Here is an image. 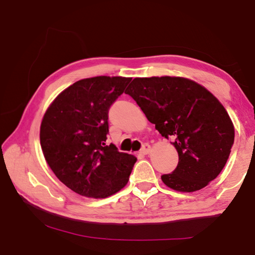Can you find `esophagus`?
Listing matches in <instances>:
<instances>
[{
  "instance_id": "obj_1",
  "label": "esophagus",
  "mask_w": 255,
  "mask_h": 255,
  "mask_svg": "<svg viewBox=\"0 0 255 255\" xmlns=\"http://www.w3.org/2000/svg\"><path fill=\"white\" fill-rule=\"evenodd\" d=\"M150 150H151V145H150L149 143H144V144L142 145L141 150H140V153H142V154H148V153L150 152Z\"/></svg>"
}]
</instances>
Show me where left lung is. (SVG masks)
Segmentation results:
<instances>
[{
    "mask_svg": "<svg viewBox=\"0 0 255 255\" xmlns=\"http://www.w3.org/2000/svg\"><path fill=\"white\" fill-rule=\"evenodd\" d=\"M125 93L137 102L162 137L173 140L176 169L161 176L177 192L202 189L223 171L235 127L223 104L195 81L180 77L136 78Z\"/></svg>",
    "mask_w": 255,
    "mask_h": 255,
    "instance_id": "obj_1",
    "label": "left lung"
}]
</instances>
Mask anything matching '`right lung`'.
<instances>
[{"label":"right lung","instance_id":"add662e5","mask_svg":"<svg viewBox=\"0 0 255 255\" xmlns=\"http://www.w3.org/2000/svg\"><path fill=\"white\" fill-rule=\"evenodd\" d=\"M131 78L94 77L62 91L46 111L40 145L64 185L85 197L105 198L128 183L137 158L106 144L108 111Z\"/></svg>","mask_w":255,"mask_h":255}]
</instances>
